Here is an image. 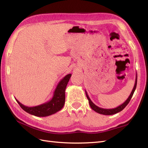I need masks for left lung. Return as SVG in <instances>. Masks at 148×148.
<instances>
[{
    "label": "left lung",
    "instance_id": "1",
    "mask_svg": "<svg viewBox=\"0 0 148 148\" xmlns=\"http://www.w3.org/2000/svg\"><path fill=\"white\" fill-rule=\"evenodd\" d=\"M137 74H136V82H135V84H134V86L133 88V90H132V91L130 95H129V97H128V98L126 100V101L123 103L122 104H121L120 106H118L117 108H114V109H103V108H99V107L96 106L95 103H94L92 101V100H91L88 95L86 91L85 90L86 95L88 100V102H89L91 108H92L93 111H95V112L99 113V114H103V115H112V114H116V113L121 111L122 110L128 105V103H129L130 100L132 99V96L134 95V93L135 92V90H136V86H137Z\"/></svg>",
    "mask_w": 148,
    "mask_h": 148
}]
</instances>
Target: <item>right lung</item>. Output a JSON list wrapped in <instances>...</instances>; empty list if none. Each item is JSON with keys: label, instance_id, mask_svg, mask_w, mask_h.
<instances>
[{"label": "right lung", "instance_id": "obj_1", "mask_svg": "<svg viewBox=\"0 0 148 148\" xmlns=\"http://www.w3.org/2000/svg\"><path fill=\"white\" fill-rule=\"evenodd\" d=\"M71 75V74L66 75L62 80L60 81L53 93V97L48 102L36 106L28 107L22 104L17 99H15L25 111L32 115L38 117H45L55 114L56 112L60 111L65 104V88Z\"/></svg>", "mask_w": 148, "mask_h": 148}]
</instances>
